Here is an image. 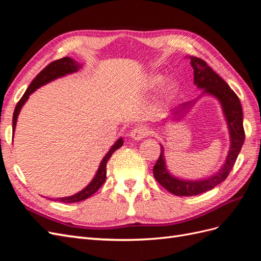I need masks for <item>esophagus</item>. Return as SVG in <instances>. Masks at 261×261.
<instances>
[{
    "instance_id": "1",
    "label": "esophagus",
    "mask_w": 261,
    "mask_h": 261,
    "mask_svg": "<svg viewBox=\"0 0 261 261\" xmlns=\"http://www.w3.org/2000/svg\"><path fill=\"white\" fill-rule=\"evenodd\" d=\"M150 134V129L146 125H139L137 127L132 129L129 136L134 140H141L143 138H146Z\"/></svg>"
}]
</instances>
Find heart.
I'll use <instances>...</instances> for the list:
<instances>
[{
    "label": "heart",
    "instance_id": "obj_1",
    "mask_svg": "<svg viewBox=\"0 0 261 261\" xmlns=\"http://www.w3.org/2000/svg\"><path fill=\"white\" fill-rule=\"evenodd\" d=\"M163 81V76L159 74H152L148 77V80L146 82V89L147 90H154L158 86H159ZM177 90V84L174 81H168L165 82L163 87H162V96L164 98H172L174 96L175 92Z\"/></svg>",
    "mask_w": 261,
    "mask_h": 261
}]
</instances>
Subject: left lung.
<instances>
[{"instance_id": "8db88e82", "label": "left lung", "mask_w": 261, "mask_h": 261, "mask_svg": "<svg viewBox=\"0 0 261 261\" xmlns=\"http://www.w3.org/2000/svg\"><path fill=\"white\" fill-rule=\"evenodd\" d=\"M189 59H191V64L194 68V84L198 88L203 89V93H208L216 97L220 101L221 106H222L227 127L230 130L231 147L224 165L215 175L204 179L185 180L170 174L167 165H165L163 154L164 150L161 146L162 149L160 156L153 167V175L158 183L176 196H196L210 191L213 187L222 183L232 171L233 165L236 159H238V155L245 140L243 110L239 97L230 88V86L210 66H208L203 60L196 57H189ZM193 102H186V103L179 106V108L172 112V115H175L174 117L178 116L179 118L180 114L178 113H181L184 109L191 107ZM178 118H176V120H178Z\"/></svg>"}]
</instances>
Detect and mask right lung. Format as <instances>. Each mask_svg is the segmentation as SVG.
I'll return each instance as SVG.
<instances>
[{
  "label": "right lung",
  "instance_id": "add662e5",
  "mask_svg": "<svg viewBox=\"0 0 261 261\" xmlns=\"http://www.w3.org/2000/svg\"><path fill=\"white\" fill-rule=\"evenodd\" d=\"M80 67H82V65H80V63H77L76 61L72 60L70 58H63V59H60L57 61H53L48 66H45L41 70V72L36 76L35 80L31 82V84L28 87V89L25 91V93H23V96L18 101L16 108H15V111L13 114V132L15 130V127H16L17 117H18L20 110H21L22 106L25 105V102L28 100L30 93H33L36 89L40 88L41 86L48 84L54 80H57V78H59V77L65 76L66 74H72V73L77 72ZM122 146H123V139L120 138L112 146V148L109 150V152L106 154L103 159H102V161L100 163V167L96 173V176L93 177V179L90 181V184L88 186H86V188H84L83 191H81L80 193H77L73 196L63 197V198H57L54 200L65 202V203H72V202H78V201L85 200L88 198V197L92 196L106 181L107 163H108L109 159L111 158V155L113 154L115 150L121 148Z\"/></svg>",
  "mask_w": 261,
  "mask_h": 261
}]
</instances>
